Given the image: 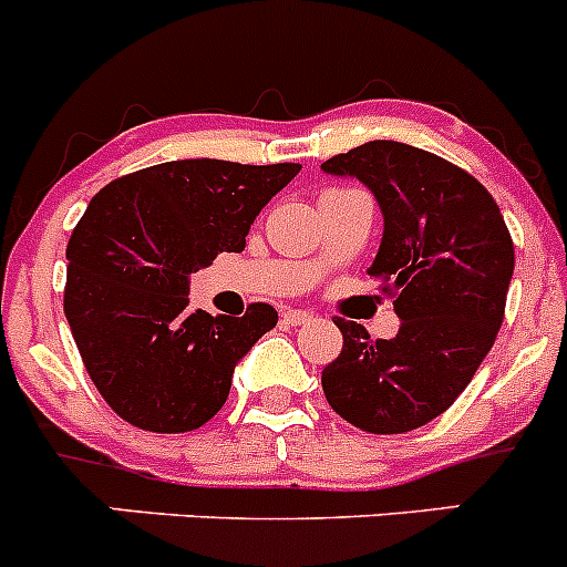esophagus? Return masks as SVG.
Segmentation results:
<instances>
[{
  "label": "esophagus",
  "mask_w": 567,
  "mask_h": 567,
  "mask_svg": "<svg viewBox=\"0 0 567 567\" xmlns=\"http://www.w3.org/2000/svg\"><path fill=\"white\" fill-rule=\"evenodd\" d=\"M280 317H284V322H289V326H306V322H309L315 315H311V311H303V309H287Z\"/></svg>",
  "instance_id": "34e87169"
}]
</instances>
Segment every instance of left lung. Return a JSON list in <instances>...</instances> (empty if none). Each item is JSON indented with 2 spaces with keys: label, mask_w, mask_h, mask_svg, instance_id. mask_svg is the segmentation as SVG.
Listing matches in <instances>:
<instances>
[{
  "label": "left lung",
  "mask_w": 567,
  "mask_h": 567,
  "mask_svg": "<svg viewBox=\"0 0 567 567\" xmlns=\"http://www.w3.org/2000/svg\"><path fill=\"white\" fill-rule=\"evenodd\" d=\"M355 177L384 214L368 275L384 284L401 328L370 339L333 320L342 353L322 370L339 417L370 434H403L442 414L471 384L504 322L515 247L493 194L445 158L401 142H368L322 164Z\"/></svg>",
  "instance_id": "8db88e82"
}]
</instances>
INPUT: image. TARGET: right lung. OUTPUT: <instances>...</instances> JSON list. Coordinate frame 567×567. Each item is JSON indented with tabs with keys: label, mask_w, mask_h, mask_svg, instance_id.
<instances>
[{
	"label": "right lung",
	"mask_w": 567,
	"mask_h": 567,
	"mask_svg": "<svg viewBox=\"0 0 567 567\" xmlns=\"http://www.w3.org/2000/svg\"><path fill=\"white\" fill-rule=\"evenodd\" d=\"M300 164L166 161L107 183L66 247L63 311L107 406L144 431L199 429L228 401L241 355L278 322L188 306V278L241 252L250 225Z\"/></svg>",
	"instance_id": "obj_1"
}]
</instances>
